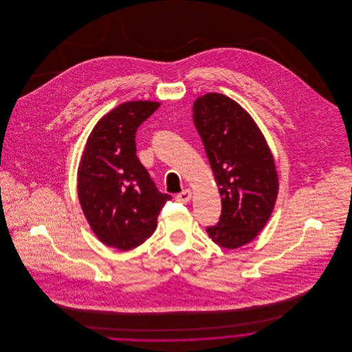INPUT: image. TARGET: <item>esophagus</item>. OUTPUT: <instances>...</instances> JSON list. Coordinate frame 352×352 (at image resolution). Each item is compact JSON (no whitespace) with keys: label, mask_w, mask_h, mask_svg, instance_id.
Returning a JSON list of instances; mask_svg holds the SVG:
<instances>
[{"label":"esophagus","mask_w":352,"mask_h":352,"mask_svg":"<svg viewBox=\"0 0 352 352\" xmlns=\"http://www.w3.org/2000/svg\"><path fill=\"white\" fill-rule=\"evenodd\" d=\"M191 197H192L191 191H190V190H184V191H182L180 194L176 195V201H182V203H187V201H190Z\"/></svg>","instance_id":"obj_1"}]
</instances>
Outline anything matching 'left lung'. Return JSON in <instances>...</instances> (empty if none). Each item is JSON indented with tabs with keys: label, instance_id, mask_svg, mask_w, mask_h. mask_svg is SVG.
<instances>
[{
	"label": "left lung",
	"instance_id": "left-lung-1",
	"mask_svg": "<svg viewBox=\"0 0 352 352\" xmlns=\"http://www.w3.org/2000/svg\"><path fill=\"white\" fill-rule=\"evenodd\" d=\"M194 122L222 197V212L208 237L222 248L251 243L267 223L278 195L271 151L250 113L219 94L194 104Z\"/></svg>",
	"mask_w": 352,
	"mask_h": 352
}]
</instances>
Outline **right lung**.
Instances as JSON below:
<instances>
[{"mask_svg": "<svg viewBox=\"0 0 352 352\" xmlns=\"http://www.w3.org/2000/svg\"><path fill=\"white\" fill-rule=\"evenodd\" d=\"M160 107L153 101H127L92 130L78 166V198L101 243L119 251L145 243L170 195L157 190L137 157L135 133Z\"/></svg>", "mask_w": 352, "mask_h": 352, "instance_id": "right-lung-1", "label": "right lung"}]
</instances>
